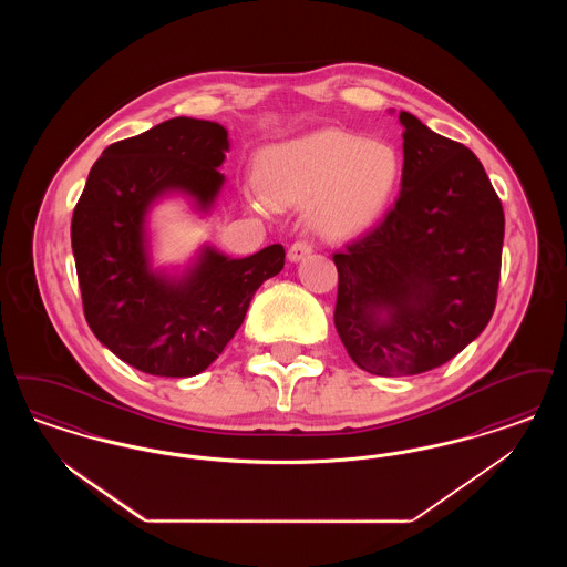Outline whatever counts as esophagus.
<instances>
[{
    "label": "esophagus",
    "instance_id": "1",
    "mask_svg": "<svg viewBox=\"0 0 567 567\" xmlns=\"http://www.w3.org/2000/svg\"><path fill=\"white\" fill-rule=\"evenodd\" d=\"M312 252V244L308 243V240H297V243L291 244V248H289V252H287V257H289V261H301L303 257H308Z\"/></svg>",
    "mask_w": 567,
    "mask_h": 567
}]
</instances>
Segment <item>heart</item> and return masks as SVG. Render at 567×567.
<instances>
[{
	"instance_id": "b5f03b06",
	"label": "heart",
	"mask_w": 567,
	"mask_h": 567,
	"mask_svg": "<svg viewBox=\"0 0 567 567\" xmlns=\"http://www.w3.org/2000/svg\"><path fill=\"white\" fill-rule=\"evenodd\" d=\"M257 178L271 204H312L310 218L323 236L349 238L368 229L393 197L402 157L386 142L329 130L264 151Z\"/></svg>"
}]
</instances>
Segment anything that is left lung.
<instances>
[{"label":"left lung","instance_id":"left-lung-1","mask_svg":"<svg viewBox=\"0 0 567 567\" xmlns=\"http://www.w3.org/2000/svg\"><path fill=\"white\" fill-rule=\"evenodd\" d=\"M404 127L402 190L370 234L333 255V321L352 361L378 377L440 368L495 310L504 210L478 157L414 114Z\"/></svg>","mask_w":567,"mask_h":567}]
</instances>
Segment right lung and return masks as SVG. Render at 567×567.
<instances>
[{"label": "right lung", "mask_w": 567, "mask_h": 567, "mask_svg": "<svg viewBox=\"0 0 567 567\" xmlns=\"http://www.w3.org/2000/svg\"><path fill=\"white\" fill-rule=\"evenodd\" d=\"M227 130L169 118L110 144L72 216L84 319L121 361L153 377L204 372L240 329L255 291L285 266L280 244L231 259L204 244L183 271L151 266L146 216L169 193L210 213L223 189Z\"/></svg>", "instance_id": "right-lung-1"}]
</instances>
